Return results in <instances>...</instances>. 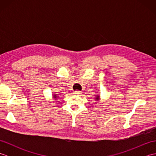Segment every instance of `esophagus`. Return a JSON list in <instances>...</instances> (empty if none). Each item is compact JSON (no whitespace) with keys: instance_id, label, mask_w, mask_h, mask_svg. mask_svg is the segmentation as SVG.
Instances as JSON below:
<instances>
[{"instance_id":"obj_1","label":"esophagus","mask_w":156,"mask_h":156,"mask_svg":"<svg viewBox=\"0 0 156 156\" xmlns=\"http://www.w3.org/2000/svg\"><path fill=\"white\" fill-rule=\"evenodd\" d=\"M74 92V94H81V91H79V90H76Z\"/></svg>"}]
</instances>
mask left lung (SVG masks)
I'll list each match as a JSON object with an SVG mask.
<instances>
[{"mask_svg":"<svg viewBox=\"0 0 156 156\" xmlns=\"http://www.w3.org/2000/svg\"><path fill=\"white\" fill-rule=\"evenodd\" d=\"M101 99V96L100 95H96V97L94 98V101H98L99 100Z\"/></svg>","mask_w":156,"mask_h":156,"instance_id":"1","label":"left lung"}]
</instances>
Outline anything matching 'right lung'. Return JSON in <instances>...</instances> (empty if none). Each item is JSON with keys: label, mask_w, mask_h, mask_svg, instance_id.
<instances>
[{"label": "right lung", "mask_w": 156, "mask_h": 156, "mask_svg": "<svg viewBox=\"0 0 156 156\" xmlns=\"http://www.w3.org/2000/svg\"><path fill=\"white\" fill-rule=\"evenodd\" d=\"M52 96H53V98H57L59 97V94H53Z\"/></svg>", "instance_id": "1"}]
</instances>
